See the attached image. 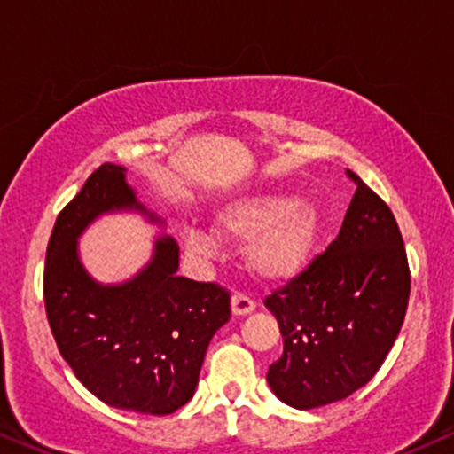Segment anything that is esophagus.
I'll return each instance as SVG.
<instances>
[{"instance_id": "1", "label": "esophagus", "mask_w": 454, "mask_h": 454, "mask_svg": "<svg viewBox=\"0 0 454 454\" xmlns=\"http://www.w3.org/2000/svg\"><path fill=\"white\" fill-rule=\"evenodd\" d=\"M255 309V301L251 300L247 294H234L232 295V312L237 317H243V314H249Z\"/></svg>"}]
</instances>
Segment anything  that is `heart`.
I'll return each instance as SVG.
<instances>
[{
	"mask_svg": "<svg viewBox=\"0 0 454 454\" xmlns=\"http://www.w3.org/2000/svg\"><path fill=\"white\" fill-rule=\"evenodd\" d=\"M217 228L228 237L250 239L247 257L251 268L266 278L295 274L312 254L318 232V215L306 203H294L280 194L240 199L217 214ZM186 247L197 255L214 254V240L191 232Z\"/></svg>",
	"mask_w": 454,
	"mask_h": 454,
	"instance_id": "heart-1",
	"label": "heart"
}]
</instances>
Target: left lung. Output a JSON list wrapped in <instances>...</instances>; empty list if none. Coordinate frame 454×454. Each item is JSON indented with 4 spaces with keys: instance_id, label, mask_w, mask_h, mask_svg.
I'll list each match as a JSON object with an SVG mask.
<instances>
[{
    "instance_id": "1",
    "label": "left lung",
    "mask_w": 454,
    "mask_h": 454,
    "mask_svg": "<svg viewBox=\"0 0 454 454\" xmlns=\"http://www.w3.org/2000/svg\"><path fill=\"white\" fill-rule=\"evenodd\" d=\"M352 203L337 239L266 300L283 356L266 380L286 404L340 403L371 381L404 323L411 270L392 209L354 171Z\"/></svg>"
}]
</instances>
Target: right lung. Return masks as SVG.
<instances>
[{
  "label": "right lung",
  "mask_w": 454,
  "mask_h": 454,
  "mask_svg": "<svg viewBox=\"0 0 454 454\" xmlns=\"http://www.w3.org/2000/svg\"><path fill=\"white\" fill-rule=\"evenodd\" d=\"M114 209L145 211L125 169L105 163L56 217L45 251V314L62 358L96 398L169 415L192 398L211 337L231 318V291L177 277L180 247L169 237L154 243L136 278L94 283L79 262L77 237Z\"/></svg>",
  "instance_id": "1"
}]
</instances>
